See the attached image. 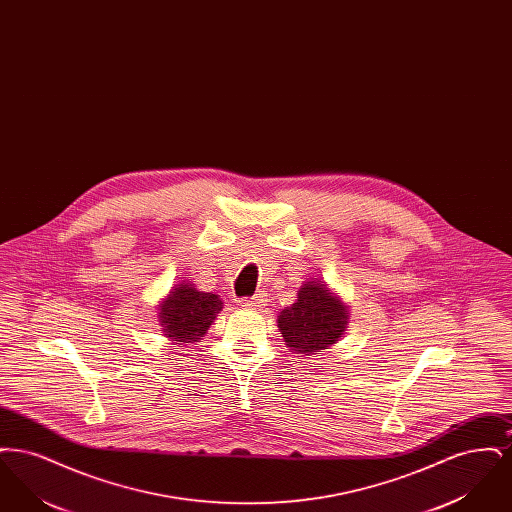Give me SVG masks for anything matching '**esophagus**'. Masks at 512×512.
Listing matches in <instances>:
<instances>
[{"label":"esophagus","mask_w":512,"mask_h":512,"mask_svg":"<svg viewBox=\"0 0 512 512\" xmlns=\"http://www.w3.org/2000/svg\"><path fill=\"white\" fill-rule=\"evenodd\" d=\"M242 301L247 307H263V305H267V293H255L253 297H245Z\"/></svg>","instance_id":"obj_1"}]
</instances>
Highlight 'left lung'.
<instances>
[{
  "instance_id": "left-lung-1",
  "label": "left lung",
  "mask_w": 512,
  "mask_h": 512,
  "mask_svg": "<svg viewBox=\"0 0 512 512\" xmlns=\"http://www.w3.org/2000/svg\"><path fill=\"white\" fill-rule=\"evenodd\" d=\"M347 317L345 305L332 297L324 284L307 282L297 293L292 307L280 313L278 328L293 351L315 355L340 340Z\"/></svg>"
}]
</instances>
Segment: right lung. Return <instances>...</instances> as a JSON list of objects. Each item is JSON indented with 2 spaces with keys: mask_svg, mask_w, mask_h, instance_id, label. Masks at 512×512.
<instances>
[{
  "mask_svg": "<svg viewBox=\"0 0 512 512\" xmlns=\"http://www.w3.org/2000/svg\"><path fill=\"white\" fill-rule=\"evenodd\" d=\"M161 326L167 338L194 343L205 336L222 309L215 293L197 292L192 284H180L161 303Z\"/></svg>",
  "mask_w": 512,
  "mask_h": 512,
  "instance_id": "add662e5",
  "label": "right lung"
}]
</instances>
